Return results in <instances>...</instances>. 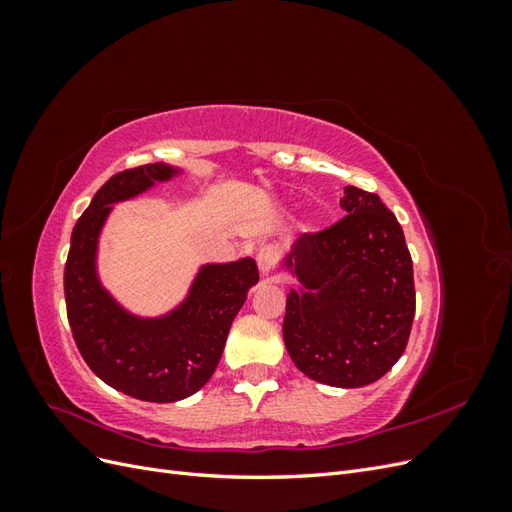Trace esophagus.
Masks as SVG:
<instances>
[{"mask_svg":"<svg viewBox=\"0 0 512 512\" xmlns=\"http://www.w3.org/2000/svg\"><path fill=\"white\" fill-rule=\"evenodd\" d=\"M256 262H258L260 275H269L273 271V267H275V262H277V252L273 250L271 245L260 247L258 254H256Z\"/></svg>","mask_w":512,"mask_h":512,"instance_id":"1","label":"esophagus"}]
</instances>
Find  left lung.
<instances>
[{
	"label": "left lung",
	"instance_id": "left-lung-1",
	"mask_svg": "<svg viewBox=\"0 0 512 512\" xmlns=\"http://www.w3.org/2000/svg\"><path fill=\"white\" fill-rule=\"evenodd\" d=\"M346 218L294 241L284 344L307 378L356 389L380 380L404 354L414 309L412 258L378 194L348 185Z\"/></svg>",
	"mask_w": 512,
	"mask_h": 512
}]
</instances>
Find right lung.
Returning <instances> with one entry per match:
<instances>
[{
	"label": "right lung",
	"mask_w": 512,
	"mask_h": 512,
	"mask_svg": "<svg viewBox=\"0 0 512 512\" xmlns=\"http://www.w3.org/2000/svg\"><path fill=\"white\" fill-rule=\"evenodd\" d=\"M179 173L158 162L108 179L72 230L64 271L68 322L89 369L113 389L156 404L190 397L209 382L230 324L247 290L258 284L254 258L203 265L188 297L158 318L130 314L102 286L96 269L98 239L113 205Z\"/></svg>",
	"instance_id": "1"
}]
</instances>
